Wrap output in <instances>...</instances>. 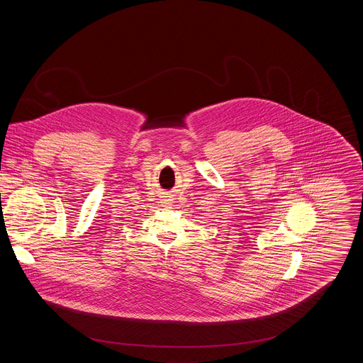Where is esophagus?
Returning <instances> with one entry per match:
<instances>
[{
    "instance_id": "1",
    "label": "esophagus",
    "mask_w": 363,
    "mask_h": 363,
    "mask_svg": "<svg viewBox=\"0 0 363 363\" xmlns=\"http://www.w3.org/2000/svg\"><path fill=\"white\" fill-rule=\"evenodd\" d=\"M172 199H170V196H163V199H162V204L164 206V207H169V206H172Z\"/></svg>"
}]
</instances>
